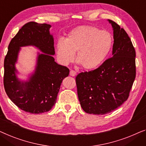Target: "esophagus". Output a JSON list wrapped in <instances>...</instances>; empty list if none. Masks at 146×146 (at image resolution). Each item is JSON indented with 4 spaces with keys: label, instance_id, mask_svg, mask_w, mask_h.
I'll return each instance as SVG.
<instances>
[{
    "label": "esophagus",
    "instance_id": "obj_1",
    "mask_svg": "<svg viewBox=\"0 0 146 146\" xmlns=\"http://www.w3.org/2000/svg\"><path fill=\"white\" fill-rule=\"evenodd\" d=\"M69 75H70L71 76H72V77H75V76L77 75V73H76V71H75L71 70L70 73H69Z\"/></svg>",
    "mask_w": 146,
    "mask_h": 146
}]
</instances>
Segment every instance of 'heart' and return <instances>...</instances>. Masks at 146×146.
I'll use <instances>...</instances> for the list:
<instances>
[{
	"label": "heart",
	"mask_w": 146,
	"mask_h": 146,
	"mask_svg": "<svg viewBox=\"0 0 146 146\" xmlns=\"http://www.w3.org/2000/svg\"><path fill=\"white\" fill-rule=\"evenodd\" d=\"M112 45L111 34L91 26H77L71 30L65 40H59L55 45L57 60L61 65L76 60L86 70L100 66L108 56Z\"/></svg>",
	"instance_id": "b5f03b06"
}]
</instances>
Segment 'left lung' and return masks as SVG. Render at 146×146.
I'll return each mask as SVG.
<instances>
[{"mask_svg": "<svg viewBox=\"0 0 146 146\" xmlns=\"http://www.w3.org/2000/svg\"><path fill=\"white\" fill-rule=\"evenodd\" d=\"M108 21L113 30L112 57L75 78L80 104L89 114H106L122 105L135 77V52L130 38L116 22Z\"/></svg>", "mask_w": 146, "mask_h": 146, "instance_id": "8db88e82", "label": "left lung"}]
</instances>
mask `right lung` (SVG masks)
I'll return each instance as SVG.
<instances>
[{
    "label": "right lung",
    "instance_id": "add662e5",
    "mask_svg": "<svg viewBox=\"0 0 146 146\" xmlns=\"http://www.w3.org/2000/svg\"><path fill=\"white\" fill-rule=\"evenodd\" d=\"M50 24L30 22L22 26L10 42L4 62V86L8 96L18 108L32 114H40L52 109L64 78L69 75L67 67L57 64L54 40ZM34 46L37 53L35 71L26 81L17 77L15 68L22 46Z\"/></svg>",
    "mask_w": 146,
    "mask_h": 146
}]
</instances>
